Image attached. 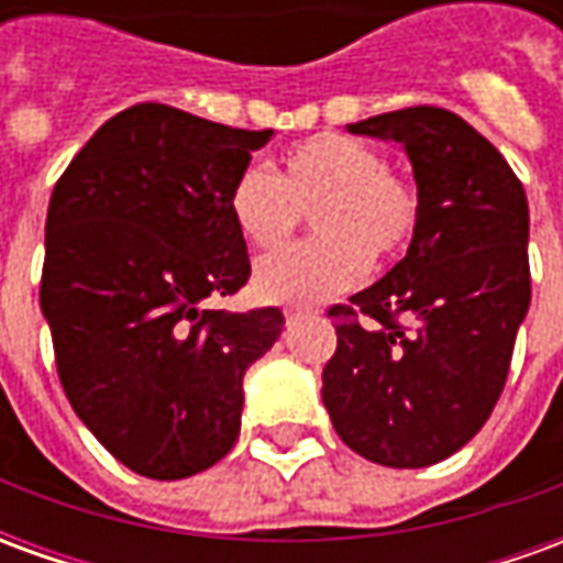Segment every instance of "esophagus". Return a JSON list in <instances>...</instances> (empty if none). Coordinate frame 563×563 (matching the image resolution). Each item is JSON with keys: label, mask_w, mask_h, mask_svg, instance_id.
Segmentation results:
<instances>
[{"label": "esophagus", "mask_w": 563, "mask_h": 563, "mask_svg": "<svg viewBox=\"0 0 563 563\" xmlns=\"http://www.w3.org/2000/svg\"><path fill=\"white\" fill-rule=\"evenodd\" d=\"M310 313H313L310 307H289V310H286V322H298V319L310 317Z\"/></svg>", "instance_id": "esophagus-1"}]
</instances>
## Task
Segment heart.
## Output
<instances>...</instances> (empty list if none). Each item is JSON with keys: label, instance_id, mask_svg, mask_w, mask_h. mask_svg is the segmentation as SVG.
I'll list each match as a JSON object with an SVG mask.
<instances>
[{"label": "heart", "instance_id": "b5f03b06", "mask_svg": "<svg viewBox=\"0 0 563 563\" xmlns=\"http://www.w3.org/2000/svg\"><path fill=\"white\" fill-rule=\"evenodd\" d=\"M225 208L234 232L256 250H277L310 217L317 238L262 258L253 289L271 305H313L350 289L374 258H395L419 229V196L386 168L377 150L350 135H317L280 159L274 177L244 165Z\"/></svg>", "mask_w": 563, "mask_h": 563}]
</instances>
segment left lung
I'll return each instance as SVG.
<instances>
[{
  "label": "left lung",
  "instance_id": "left-lung-1",
  "mask_svg": "<svg viewBox=\"0 0 563 563\" xmlns=\"http://www.w3.org/2000/svg\"><path fill=\"white\" fill-rule=\"evenodd\" d=\"M346 129L401 144L419 229L383 280L329 310L338 350L322 401L362 459L428 467L483 428L507 383L531 305L528 198L495 144L452 111L419 104Z\"/></svg>",
  "mask_w": 563,
  "mask_h": 563
}]
</instances>
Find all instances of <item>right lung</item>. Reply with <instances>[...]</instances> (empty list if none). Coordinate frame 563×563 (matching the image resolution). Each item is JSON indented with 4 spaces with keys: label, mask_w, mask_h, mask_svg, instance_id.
Wrapping results in <instances>:
<instances>
[{
    "label": "right lung",
    "mask_w": 563,
    "mask_h": 563,
    "mask_svg": "<svg viewBox=\"0 0 563 563\" xmlns=\"http://www.w3.org/2000/svg\"><path fill=\"white\" fill-rule=\"evenodd\" d=\"M271 135L132 104L54 186L42 313L59 383L96 440L150 479L208 471L234 446L246 367L280 338L277 307H205L250 277L225 198Z\"/></svg>",
    "instance_id": "1"
}]
</instances>
